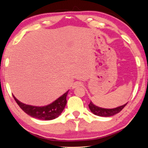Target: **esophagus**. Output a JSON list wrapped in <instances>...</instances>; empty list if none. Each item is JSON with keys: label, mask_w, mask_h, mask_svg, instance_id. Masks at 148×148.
Returning a JSON list of instances; mask_svg holds the SVG:
<instances>
[{"label": "esophagus", "mask_w": 148, "mask_h": 148, "mask_svg": "<svg viewBox=\"0 0 148 148\" xmlns=\"http://www.w3.org/2000/svg\"><path fill=\"white\" fill-rule=\"evenodd\" d=\"M83 85V84L80 81H76V82L72 84V88H76L78 86H81Z\"/></svg>", "instance_id": "obj_1"}]
</instances>
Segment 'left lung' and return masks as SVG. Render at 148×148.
Masks as SVG:
<instances>
[{"mask_svg": "<svg viewBox=\"0 0 148 148\" xmlns=\"http://www.w3.org/2000/svg\"><path fill=\"white\" fill-rule=\"evenodd\" d=\"M127 104V103L114 109H105L96 106L92 102H90L88 106L91 112H93L94 114L99 116H103V117H109V116H112L118 114V112H120L125 108V106Z\"/></svg>", "mask_w": 148, "mask_h": 148, "instance_id": "obj_1", "label": "left lung"}]
</instances>
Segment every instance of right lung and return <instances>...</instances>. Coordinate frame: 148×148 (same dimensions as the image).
<instances>
[{
	"label": "right lung",
	"mask_w": 148,
	"mask_h": 148,
	"mask_svg": "<svg viewBox=\"0 0 148 148\" xmlns=\"http://www.w3.org/2000/svg\"><path fill=\"white\" fill-rule=\"evenodd\" d=\"M68 92L69 90L51 103L42 107L27 105L19 101L14 95L13 97L20 108L27 114L41 120H51L58 118L64 111L67 103L66 97Z\"/></svg>",
	"instance_id": "obj_1"
}]
</instances>
